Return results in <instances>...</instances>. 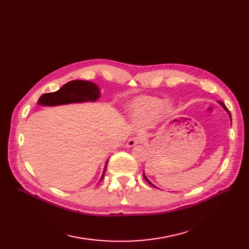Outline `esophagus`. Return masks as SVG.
Here are the masks:
<instances>
[{"label": "esophagus", "instance_id": "obj_1", "mask_svg": "<svg viewBox=\"0 0 249 249\" xmlns=\"http://www.w3.org/2000/svg\"><path fill=\"white\" fill-rule=\"evenodd\" d=\"M138 143H139V139H138L137 137H133V138H130V139L128 140L126 146H127V147H133V146L137 145Z\"/></svg>", "mask_w": 249, "mask_h": 249}]
</instances>
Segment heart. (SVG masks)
Instances as JSON below:
<instances>
[{
    "mask_svg": "<svg viewBox=\"0 0 249 249\" xmlns=\"http://www.w3.org/2000/svg\"><path fill=\"white\" fill-rule=\"evenodd\" d=\"M167 111L166 105L158 99L144 98L137 102L132 110L133 120L140 125H150L154 123L160 114Z\"/></svg>",
    "mask_w": 249,
    "mask_h": 249,
    "instance_id": "obj_1",
    "label": "heart"
}]
</instances>
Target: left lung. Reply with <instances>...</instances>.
<instances>
[{
    "label": "left lung",
    "mask_w": 249,
    "mask_h": 249,
    "mask_svg": "<svg viewBox=\"0 0 249 249\" xmlns=\"http://www.w3.org/2000/svg\"><path fill=\"white\" fill-rule=\"evenodd\" d=\"M217 103H218L219 105H221V106H222V108H223V109H224V110H225V111L227 112V114H228V116H229V118H230V121H231V114H230L229 110L227 109V107L225 106V104H224L223 102H221V101H218ZM143 178H145V180H146V181L148 182V184H149V185H151V186H152V187H154V188H158V187H156V186H154V185L152 184V182H151V181H150V180H149V179H148V178H146V176H145V174H144V173H143Z\"/></svg>",
    "instance_id": "1"
}]
</instances>
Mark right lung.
<instances>
[{
	"label": "right lung",
	"instance_id": "obj_1",
	"mask_svg": "<svg viewBox=\"0 0 249 249\" xmlns=\"http://www.w3.org/2000/svg\"><path fill=\"white\" fill-rule=\"evenodd\" d=\"M101 97V91L98 85L89 81H71L63 85L58 90L53 93L43 94L39 98L37 105L42 107H54L60 105L73 103H96ZM108 160L105 163L104 171L99 181L104 178L106 173Z\"/></svg>",
	"mask_w": 249,
	"mask_h": 249
}]
</instances>
